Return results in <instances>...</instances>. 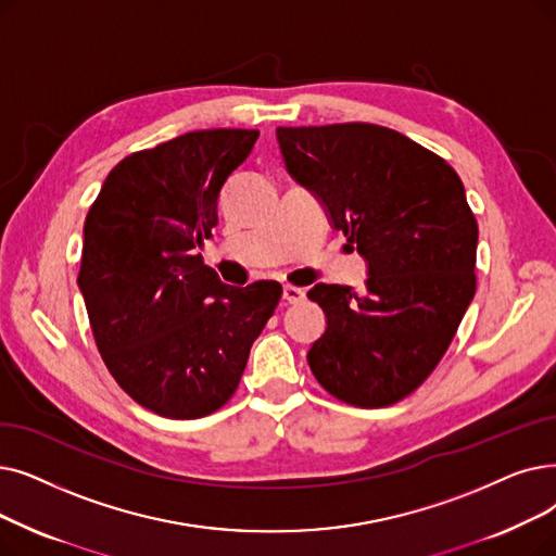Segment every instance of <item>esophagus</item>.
Segmentation results:
<instances>
[{
    "mask_svg": "<svg viewBox=\"0 0 556 556\" xmlns=\"http://www.w3.org/2000/svg\"><path fill=\"white\" fill-rule=\"evenodd\" d=\"M304 298H306L304 288H298V286H291V283L283 286V300H286V302L298 304V302H302Z\"/></svg>",
    "mask_w": 556,
    "mask_h": 556,
    "instance_id": "34e87169",
    "label": "esophagus"
}]
</instances>
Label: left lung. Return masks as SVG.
I'll list each match as a JSON object with an SVG mask.
<instances>
[{
  "instance_id": "8db88e82",
  "label": "left lung",
  "mask_w": 556,
  "mask_h": 556,
  "mask_svg": "<svg viewBox=\"0 0 556 556\" xmlns=\"http://www.w3.org/2000/svg\"><path fill=\"white\" fill-rule=\"evenodd\" d=\"M288 175L366 261L364 293L316 283L327 327L311 372L333 397L389 406L429 377L475 298L477 220L452 167L389 127H279Z\"/></svg>"
}]
</instances>
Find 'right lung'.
<instances>
[{"mask_svg":"<svg viewBox=\"0 0 556 556\" xmlns=\"http://www.w3.org/2000/svg\"><path fill=\"white\" fill-rule=\"evenodd\" d=\"M256 129L190 131L109 173L84 225L79 291L106 368L140 406L195 420L238 389L281 286H227L200 250Z\"/></svg>","mask_w":556,"mask_h":556,"instance_id":"add662e5","label":"right lung"}]
</instances>
